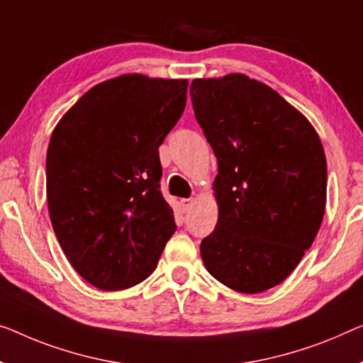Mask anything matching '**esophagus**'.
I'll return each instance as SVG.
<instances>
[{
	"label": "esophagus",
	"mask_w": 363,
	"mask_h": 363,
	"mask_svg": "<svg viewBox=\"0 0 363 363\" xmlns=\"http://www.w3.org/2000/svg\"><path fill=\"white\" fill-rule=\"evenodd\" d=\"M181 205H182V210H184V212H187V210H191V208H192L194 200H192V199H181Z\"/></svg>",
	"instance_id": "obj_1"
}]
</instances>
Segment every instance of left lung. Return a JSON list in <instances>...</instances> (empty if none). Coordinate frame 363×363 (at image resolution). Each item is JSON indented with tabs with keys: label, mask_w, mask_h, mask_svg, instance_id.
Masks as SVG:
<instances>
[{
	"label": "left lung",
	"mask_w": 363,
	"mask_h": 363,
	"mask_svg": "<svg viewBox=\"0 0 363 363\" xmlns=\"http://www.w3.org/2000/svg\"><path fill=\"white\" fill-rule=\"evenodd\" d=\"M191 99L218 161V221L200 256L218 282L261 294L294 272L321 226V140L303 113L246 74L194 79Z\"/></svg>",
	"instance_id": "8db88e82"
}]
</instances>
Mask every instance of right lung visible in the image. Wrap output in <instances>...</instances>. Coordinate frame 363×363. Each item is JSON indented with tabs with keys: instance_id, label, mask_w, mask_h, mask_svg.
Here are the masks:
<instances>
[{
	"instance_id": "right-lung-1",
	"label": "right lung",
	"mask_w": 363,
	"mask_h": 363,
	"mask_svg": "<svg viewBox=\"0 0 363 363\" xmlns=\"http://www.w3.org/2000/svg\"><path fill=\"white\" fill-rule=\"evenodd\" d=\"M187 86L122 74L81 96L53 130L50 221L69 264L97 289L143 282L176 231L158 148L182 116Z\"/></svg>"
}]
</instances>
